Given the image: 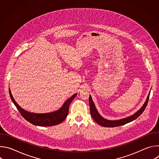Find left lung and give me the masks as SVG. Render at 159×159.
Wrapping results in <instances>:
<instances>
[{"label":"left lung","mask_w":159,"mask_h":159,"mask_svg":"<svg viewBox=\"0 0 159 159\" xmlns=\"http://www.w3.org/2000/svg\"><path fill=\"white\" fill-rule=\"evenodd\" d=\"M150 90L148 93V95L147 98V99L145 102V103L143 104V106H142V107L136 112L135 113H134L133 115L128 116L126 118H122L120 120H107L105 119L104 118H103L99 113L98 111L96 106L93 101L92 97L91 96H89V106H90V115H91L93 118L94 119V120L99 125L102 126H104V127H116V126H121V125H124L126 123H128L129 122H131L133 121H134V120L137 119L138 117H139L142 113L144 111L148 101V99H149V96H150Z\"/></svg>","instance_id":"8db88e82"}]
</instances>
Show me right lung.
Instances as JSON below:
<instances>
[{
  "label": "right lung",
  "mask_w": 159,
  "mask_h": 159,
  "mask_svg": "<svg viewBox=\"0 0 159 159\" xmlns=\"http://www.w3.org/2000/svg\"><path fill=\"white\" fill-rule=\"evenodd\" d=\"M9 94L12 102L16 106L22 116L31 124L40 126H52L58 125L63 121L69 114V106L71 102L77 96V93L72 95L57 111L47 113H34L28 112L22 109L14 100L10 89Z\"/></svg>",
  "instance_id": "obj_1"
}]
</instances>
